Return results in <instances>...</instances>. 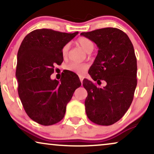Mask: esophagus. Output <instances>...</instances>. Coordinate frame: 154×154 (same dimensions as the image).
<instances>
[{"label": "esophagus", "instance_id": "1", "mask_svg": "<svg viewBox=\"0 0 154 154\" xmlns=\"http://www.w3.org/2000/svg\"><path fill=\"white\" fill-rule=\"evenodd\" d=\"M83 78H82V77H80V81H81V83H83Z\"/></svg>", "mask_w": 154, "mask_h": 154}]
</instances>
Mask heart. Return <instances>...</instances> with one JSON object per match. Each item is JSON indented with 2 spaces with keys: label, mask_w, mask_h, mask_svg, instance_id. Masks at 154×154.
Masks as SVG:
<instances>
[{
  "label": "heart",
  "mask_w": 154,
  "mask_h": 154,
  "mask_svg": "<svg viewBox=\"0 0 154 154\" xmlns=\"http://www.w3.org/2000/svg\"><path fill=\"white\" fill-rule=\"evenodd\" d=\"M77 43L88 53H90L94 48V44L91 40L85 37H80L77 39ZM69 44H66L62 50V55L64 59L67 57L69 54ZM65 69L78 75H83L87 71L88 66L86 64L77 62H70L66 65Z\"/></svg>",
  "instance_id": "obj_1"
}]
</instances>
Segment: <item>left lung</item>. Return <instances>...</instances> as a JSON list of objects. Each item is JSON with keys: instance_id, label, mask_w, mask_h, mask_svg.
<instances>
[{"instance_id": "left-lung-1", "label": "left lung", "mask_w": 154, "mask_h": 154, "mask_svg": "<svg viewBox=\"0 0 154 154\" xmlns=\"http://www.w3.org/2000/svg\"><path fill=\"white\" fill-rule=\"evenodd\" d=\"M81 35L91 40L99 48L88 73L99 88L88 79L83 85L88 92L85 111L95 124L110 125L119 121L132 104L137 83V58L131 41L123 31L103 28Z\"/></svg>"}]
</instances>
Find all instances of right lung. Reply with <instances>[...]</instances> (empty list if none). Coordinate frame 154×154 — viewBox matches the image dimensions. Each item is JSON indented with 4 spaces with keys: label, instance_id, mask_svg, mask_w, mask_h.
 <instances>
[{
    "label": "right lung",
    "instance_id": "right-lung-1",
    "mask_svg": "<svg viewBox=\"0 0 154 154\" xmlns=\"http://www.w3.org/2000/svg\"><path fill=\"white\" fill-rule=\"evenodd\" d=\"M78 33L35 29L25 36L19 48L15 74L19 97L26 114L41 125H51L62 120L67 104L81 85L79 76L70 71L64 73L60 82L50 79L54 65L64 60L62 48Z\"/></svg>",
    "mask_w": 154,
    "mask_h": 154
}]
</instances>
